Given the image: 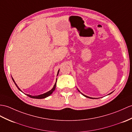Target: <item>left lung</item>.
<instances>
[{"label":"left lung","instance_id":"1","mask_svg":"<svg viewBox=\"0 0 132 132\" xmlns=\"http://www.w3.org/2000/svg\"><path fill=\"white\" fill-rule=\"evenodd\" d=\"M82 94V95H83V96H84L85 97H87V98H90V97H88V96H85V95H84L83 94Z\"/></svg>","mask_w":132,"mask_h":132}]
</instances>
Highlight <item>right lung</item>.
I'll return each mask as SVG.
<instances>
[{
	"label": "right lung",
	"instance_id": "add662e5",
	"mask_svg": "<svg viewBox=\"0 0 132 132\" xmlns=\"http://www.w3.org/2000/svg\"><path fill=\"white\" fill-rule=\"evenodd\" d=\"M59 71H58V74H59ZM58 74H57V75H58ZM12 80H13V82H14L15 85H16V87H17V88L18 89H19L20 90H21L19 88H18V87L17 86V85L16 84V82H15V81H14L13 78H12ZM56 82H57V80H56ZM56 83H55L53 88H52L51 90L48 92H47V93H44V94H41V95H39V96H31V95H29V94H26V95H27V96H29V97H30V98H36V99H42V98H46V97H48L49 96H50V95H51L52 93H53V92L55 90V88H56ZM21 92H22V91H21Z\"/></svg>",
	"mask_w": 132,
	"mask_h": 132
}]
</instances>
